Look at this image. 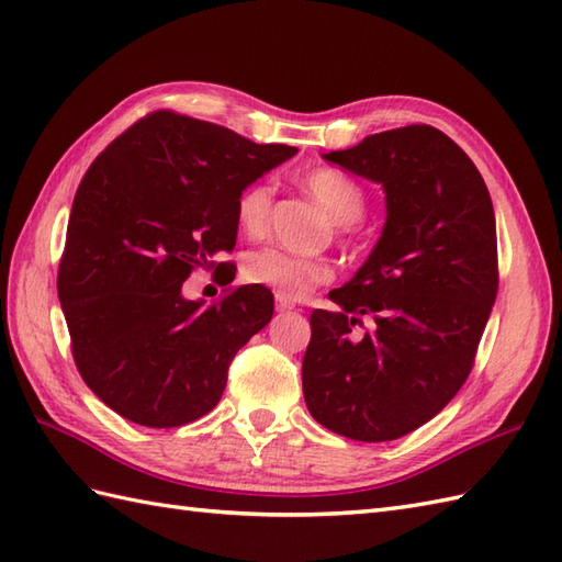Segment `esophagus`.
<instances>
[{"mask_svg": "<svg viewBox=\"0 0 562 562\" xmlns=\"http://www.w3.org/2000/svg\"><path fill=\"white\" fill-rule=\"evenodd\" d=\"M276 308H278V311H292V308H294V302H290V299H286V296H280V294H278Z\"/></svg>", "mask_w": 562, "mask_h": 562, "instance_id": "34e87169", "label": "esophagus"}]
</instances>
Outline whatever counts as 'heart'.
Returning a JSON list of instances; mask_svg holds the SVG:
<instances>
[{
	"instance_id": "obj_1",
	"label": "heart",
	"mask_w": 562,
	"mask_h": 562,
	"mask_svg": "<svg viewBox=\"0 0 562 562\" xmlns=\"http://www.w3.org/2000/svg\"><path fill=\"white\" fill-rule=\"evenodd\" d=\"M304 189L316 199L325 213L335 220L340 237L355 232V222L367 211V193L359 181L333 167H316L304 175ZM276 187L272 181H254L234 201V220L246 237H263L270 227ZM244 278L254 284L270 286L286 299L304 296L316 284L333 278V266L325 258L296 256L278 246L251 251L244 258Z\"/></svg>"
}]
</instances>
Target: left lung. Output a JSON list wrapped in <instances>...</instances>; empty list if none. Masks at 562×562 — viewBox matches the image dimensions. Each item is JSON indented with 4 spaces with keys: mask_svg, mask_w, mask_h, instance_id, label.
Listing matches in <instances>:
<instances>
[{
    "mask_svg": "<svg viewBox=\"0 0 562 562\" xmlns=\"http://www.w3.org/2000/svg\"><path fill=\"white\" fill-rule=\"evenodd\" d=\"M325 160L378 181L387 220L357 276L311 313L302 363L313 419L361 442L412 434L446 407L474 367L498 294L488 189L438 128L373 134ZM371 315L376 325L357 334Z\"/></svg>",
    "mask_w": 562,
    "mask_h": 562,
    "instance_id": "1",
    "label": "left lung"
}]
</instances>
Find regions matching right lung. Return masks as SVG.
<instances>
[{
    "instance_id": "add662e5",
    "label": "right lung",
    "mask_w": 562,
    "mask_h": 562,
    "mask_svg": "<svg viewBox=\"0 0 562 562\" xmlns=\"http://www.w3.org/2000/svg\"><path fill=\"white\" fill-rule=\"evenodd\" d=\"M292 146H258L225 126L172 110L150 112L104 148L78 184L57 292L71 355L86 385L148 428L184 426L211 412L234 355L272 318L263 284L215 304L189 302L181 284L237 266L234 201Z\"/></svg>"
}]
</instances>
